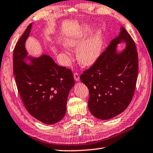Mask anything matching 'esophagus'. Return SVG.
<instances>
[{
  "label": "esophagus",
  "instance_id": "obj_1",
  "mask_svg": "<svg viewBox=\"0 0 153 153\" xmlns=\"http://www.w3.org/2000/svg\"><path fill=\"white\" fill-rule=\"evenodd\" d=\"M73 76H74V80H75V81H76V82H79V73H74V74H73Z\"/></svg>",
  "mask_w": 153,
  "mask_h": 153
}]
</instances>
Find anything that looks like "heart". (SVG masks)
<instances>
[{"mask_svg":"<svg viewBox=\"0 0 153 153\" xmlns=\"http://www.w3.org/2000/svg\"><path fill=\"white\" fill-rule=\"evenodd\" d=\"M85 33L76 31L69 34L63 40V45L68 49L78 47L76 57L81 65L89 67L92 65L100 57L103 47L102 33L96 30L84 40Z\"/></svg>","mask_w":153,"mask_h":153,"instance_id":"b5f03b06","label":"heart"}]
</instances>
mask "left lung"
I'll return each mask as SVG.
<instances>
[{
    "instance_id": "obj_1",
    "label": "left lung",
    "mask_w": 153,
    "mask_h": 153,
    "mask_svg": "<svg viewBox=\"0 0 153 153\" xmlns=\"http://www.w3.org/2000/svg\"><path fill=\"white\" fill-rule=\"evenodd\" d=\"M125 43L119 51L117 45ZM138 74V55L131 36L120 32L80 80L89 90L88 107L93 116L108 120L124 111L134 96Z\"/></svg>"
}]
</instances>
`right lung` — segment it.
Instances as JSON below:
<instances>
[{
  "label": "right lung",
  "mask_w": 153,
  "mask_h": 153,
  "mask_svg": "<svg viewBox=\"0 0 153 153\" xmlns=\"http://www.w3.org/2000/svg\"><path fill=\"white\" fill-rule=\"evenodd\" d=\"M30 24L16 44L13 74L20 96L30 115L42 123L53 124L65 115L69 91L74 85L71 71L57 65L50 56H28L25 48Z\"/></svg>",
  "instance_id": "add662e5"
}]
</instances>
